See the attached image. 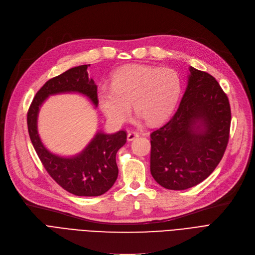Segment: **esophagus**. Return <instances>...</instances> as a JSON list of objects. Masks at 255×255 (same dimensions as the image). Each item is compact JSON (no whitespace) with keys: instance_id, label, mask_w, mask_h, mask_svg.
I'll list each match as a JSON object with an SVG mask.
<instances>
[{"instance_id":"34e87169","label":"esophagus","mask_w":255,"mask_h":255,"mask_svg":"<svg viewBox=\"0 0 255 255\" xmlns=\"http://www.w3.org/2000/svg\"><path fill=\"white\" fill-rule=\"evenodd\" d=\"M138 136H139V134L137 132H129L127 134V140L132 141V140H134L135 138H137Z\"/></svg>"}]
</instances>
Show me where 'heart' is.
<instances>
[{
	"instance_id": "obj_1",
	"label": "heart",
	"mask_w": 255,
	"mask_h": 255,
	"mask_svg": "<svg viewBox=\"0 0 255 255\" xmlns=\"http://www.w3.org/2000/svg\"><path fill=\"white\" fill-rule=\"evenodd\" d=\"M181 90L180 76L173 69L129 64L112 74L111 86H99L96 95L102 113L114 124L127 119L130 102L138 120L158 124L175 110Z\"/></svg>"
}]
</instances>
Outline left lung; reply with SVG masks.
Returning a JSON list of instances; mask_svg holds the SVG:
<instances>
[{
  "label": "left lung",
  "instance_id": "left-lung-1",
  "mask_svg": "<svg viewBox=\"0 0 255 255\" xmlns=\"http://www.w3.org/2000/svg\"><path fill=\"white\" fill-rule=\"evenodd\" d=\"M179 109L151 134V173L169 190L206 180L219 164L230 136L231 106L217 80L189 66Z\"/></svg>",
  "mask_w": 255,
  "mask_h": 255
}]
</instances>
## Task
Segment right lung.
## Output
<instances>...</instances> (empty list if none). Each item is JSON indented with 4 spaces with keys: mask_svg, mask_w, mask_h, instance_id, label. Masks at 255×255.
<instances>
[{
    "mask_svg": "<svg viewBox=\"0 0 255 255\" xmlns=\"http://www.w3.org/2000/svg\"><path fill=\"white\" fill-rule=\"evenodd\" d=\"M80 65L53 77L40 89L28 113V129L31 141L45 169L61 187L77 196H99L109 191L118 178L116 155L126 143V132L104 133L98 130L85 149L72 156L50 152L38 132L40 107L49 96L59 94H79L98 106L97 87L89 77L88 67Z\"/></svg>",
    "mask_w": 255,
    "mask_h": 255,
    "instance_id": "add662e5",
    "label": "right lung"
}]
</instances>
